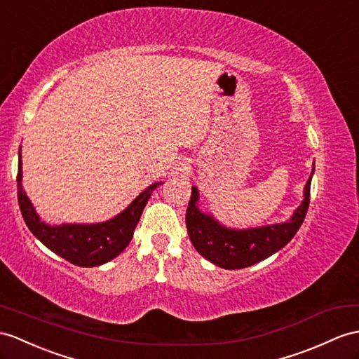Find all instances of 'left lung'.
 Masks as SVG:
<instances>
[{
  "mask_svg": "<svg viewBox=\"0 0 359 359\" xmlns=\"http://www.w3.org/2000/svg\"><path fill=\"white\" fill-rule=\"evenodd\" d=\"M311 178L304 187V201L287 222L259 226L251 230H229L212 216L201 213L196 205L198 190L191 187L186 212L189 238L201 256L225 269H242L274 255L299 231L308 213L311 199Z\"/></svg>",
  "mask_w": 359,
  "mask_h": 359,
  "instance_id": "obj_1",
  "label": "left lung"
}]
</instances>
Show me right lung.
I'll return each mask as SVG.
<instances>
[{
	"label": "right lung",
	"instance_id": "add662e5",
	"mask_svg": "<svg viewBox=\"0 0 359 359\" xmlns=\"http://www.w3.org/2000/svg\"><path fill=\"white\" fill-rule=\"evenodd\" d=\"M21 152L18 160V203L20 210L29 230L46 245L48 250L64 257L69 264L77 266H99L117 257L133 239L135 226L140 221L152 190L158 186L154 184L143 194H140L126 210L111 221L93 225H59L50 226L41 222L34 212L27 195L21 186Z\"/></svg>",
	"mask_w": 359,
	"mask_h": 359
}]
</instances>
